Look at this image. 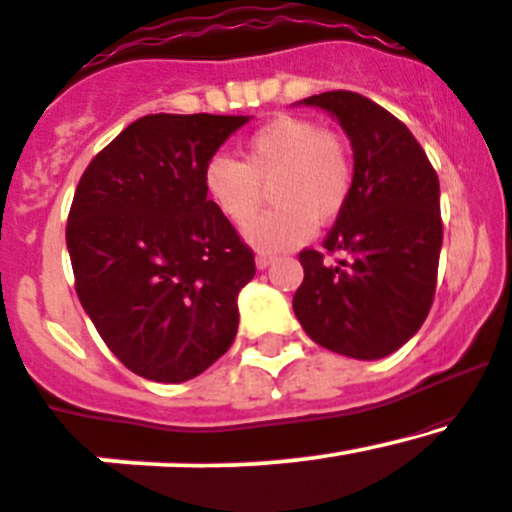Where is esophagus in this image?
Wrapping results in <instances>:
<instances>
[{
	"mask_svg": "<svg viewBox=\"0 0 512 512\" xmlns=\"http://www.w3.org/2000/svg\"><path fill=\"white\" fill-rule=\"evenodd\" d=\"M273 254H266V251H261V254H258L256 256V266L258 268H261V271H263V268H268V266H271V263H273Z\"/></svg>",
	"mask_w": 512,
	"mask_h": 512,
	"instance_id": "34e87169",
	"label": "esophagus"
}]
</instances>
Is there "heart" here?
<instances>
[{
	"mask_svg": "<svg viewBox=\"0 0 512 512\" xmlns=\"http://www.w3.org/2000/svg\"><path fill=\"white\" fill-rule=\"evenodd\" d=\"M353 176V154L343 137L309 118L278 116L241 142V162L227 154L210 157L203 188L225 220L246 225L271 183L275 205L246 227V239L273 251L300 244L317 222L336 220L353 191Z\"/></svg>",
	"mask_w": 512,
	"mask_h": 512,
	"instance_id": "obj_1",
	"label": "heart"
}]
</instances>
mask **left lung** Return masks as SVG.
Here are the masks:
<instances>
[{
    "label": "left lung",
    "mask_w": 512,
    "mask_h": 512,
    "mask_svg": "<svg viewBox=\"0 0 512 512\" xmlns=\"http://www.w3.org/2000/svg\"><path fill=\"white\" fill-rule=\"evenodd\" d=\"M333 113L353 145V191L324 239L302 249L292 297L319 346L358 360L394 353L421 329L438 283L440 181L411 130L355 91L304 99Z\"/></svg>",
    "instance_id": "8db88e82"
}]
</instances>
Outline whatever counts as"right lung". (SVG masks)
<instances>
[{"mask_svg":"<svg viewBox=\"0 0 512 512\" xmlns=\"http://www.w3.org/2000/svg\"><path fill=\"white\" fill-rule=\"evenodd\" d=\"M249 118L152 113L91 159L67 217L74 290L135 375L186 382L234 343L254 251L208 200L203 169Z\"/></svg>","mask_w":512,"mask_h":512,"instance_id":"1","label":"right lung"}]
</instances>
